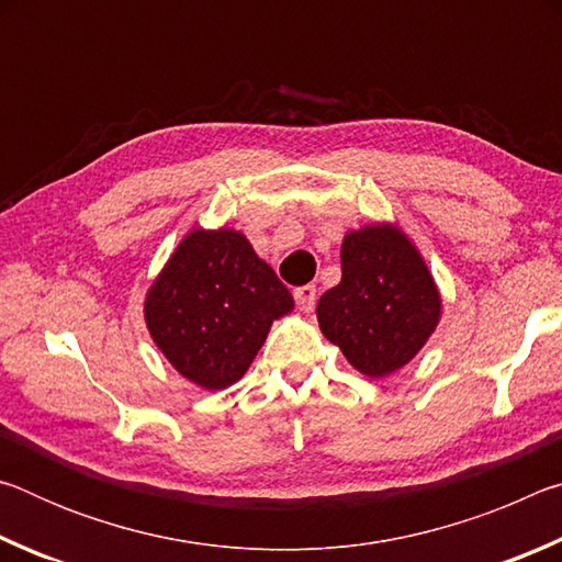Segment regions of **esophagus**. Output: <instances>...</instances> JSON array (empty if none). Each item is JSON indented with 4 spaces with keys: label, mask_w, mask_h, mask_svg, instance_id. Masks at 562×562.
<instances>
[{
    "label": "esophagus",
    "mask_w": 562,
    "mask_h": 562,
    "mask_svg": "<svg viewBox=\"0 0 562 562\" xmlns=\"http://www.w3.org/2000/svg\"><path fill=\"white\" fill-rule=\"evenodd\" d=\"M292 294H294V302H297V307L302 312L315 310V302H317V288H315V284H302V288H297Z\"/></svg>",
    "instance_id": "34e87169"
}]
</instances>
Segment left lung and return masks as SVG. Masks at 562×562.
Returning <instances> with one entry per match:
<instances>
[{
    "label": "left lung",
    "mask_w": 562,
    "mask_h": 562,
    "mask_svg": "<svg viewBox=\"0 0 562 562\" xmlns=\"http://www.w3.org/2000/svg\"><path fill=\"white\" fill-rule=\"evenodd\" d=\"M439 292L414 245L389 225L361 227L341 245V282L317 302L329 341L367 376L404 367L439 322Z\"/></svg>",
    "instance_id": "obj_1"
}]
</instances>
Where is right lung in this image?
<instances>
[{
	"label": "right lung",
	"instance_id": "right-lung-1",
	"mask_svg": "<svg viewBox=\"0 0 562 562\" xmlns=\"http://www.w3.org/2000/svg\"><path fill=\"white\" fill-rule=\"evenodd\" d=\"M292 294L235 231H193L178 245L146 300V322L160 351L203 389L240 379L272 319Z\"/></svg>",
	"mask_w": 562,
	"mask_h": 562
}]
</instances>
